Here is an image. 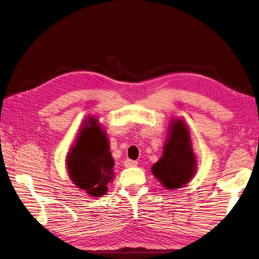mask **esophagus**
Returning a JSON list of instances; mask_svg holds the SVG:
<instances>
[{
	"mask_svg": "<svg viewBox=\"0 0 259 259\" xmlns=\"http://www.w3.org/2000/svg\"><path fill=\"white\" fill-rule=\"evenodd\" d=\"M137 165H138L137 161H133V160H130V159L124 161V166H126V167H135Z\"/></svg>",
	"mask_w": 259,
	"mask_h": 259,
	"instance_id": "esophagus-1",
	"label": "esophagus"
}]
</instances>
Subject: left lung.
Here are the masks:
<instances>
[{
	"label": "left lung",
	"instance_id": "8db88e82",
	"mask_svg": "<svg viewBox=\"0 0 259 259\" xmlns=\"http://www.w3.org/2000/svg\"><path fill=\"white\" fill-rule=\"evenodd\" d=\"M196 165L188 126L176 118L170 123L163 155L151 167L152 174L165 189H180L194 177Z\"/></svg>",
	"mask_w": 259,
	"mask_h": 259
}]
</instances>
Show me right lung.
<instances>
[{"mask_svg": "<svg viewBox=\"0 0 259 259\" xmlns=\"http://www.w3.org/2000/svg\"><path fill=\"white\" fill-rule=\"evenodd\" d=\"M67 170L72 184L94 197L108 191L114 178V159L110 152L107 133L98 120L90 116L67 155Z\"/></svg>", "mask_w": 259, "mask_h": 259, "instance_id": "1", "label": "right lung"}]
</instances>
